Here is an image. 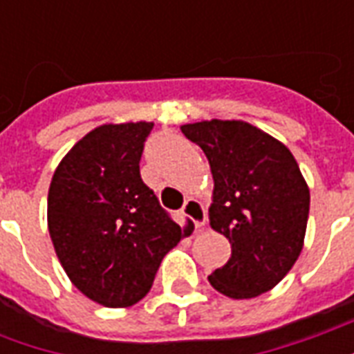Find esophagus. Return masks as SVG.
<instances>
[{"label": "esophagus", "mask_w": 354, "mask_h": 354, "mask_svg": "<svg viewBox=\"0 0 354 354\" xmlns=\"http://www.w3.org/2000/svg\"><path fill=\"white\" fill-rule=\"evenodd\" d=\"M182 214L187 216L197 227H203L207 223V212H205V207L201 205L197 199H187L185 201L184 208H182Z\"/></svg>", "instance_id": "esophagus-1"}]
</instances>
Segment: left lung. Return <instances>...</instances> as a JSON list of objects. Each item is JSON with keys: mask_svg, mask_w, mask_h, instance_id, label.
<instances>
[{"mask_svg": "<svg viewBox=\"0 0 354 354\" xmlns=\"http://www.w3.org/2000/svg\"><path fill=\"white\" fill-rule=\"evenodd\" d=\"M180 129L210 162V227L231 243V258L208 281L233 299L260 296L286 277L304 248L309 187L296 159L245 121L212 119Z\"/></svg>", "mask_w": 354, "mask_h": 354, "instance_id": "8db88e82", "label": "left lung"}]
</instances>
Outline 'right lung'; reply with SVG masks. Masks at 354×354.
Here are the masks:
<instances>
[{
    "mask_svg": "<svg viewBox=\"0 0 354 354\" xmlns=\"http://www.w3.org/2000/svg\"><path fill=\"white\" fill-rule=\"evenodd\" d=\"M153 123L102 124L66 153L53 174L47 222L73 286L104 307L146 296L184 230L142 182L140 159Z\"/></svg>",
    "mask_w": 354,
    "mask_h": 354,
    "instance_id": "1",
    "label": "right lung"
}]
</instances>
